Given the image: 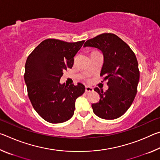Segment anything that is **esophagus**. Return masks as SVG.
<instances>
[{"label": "esophagus", "instance_id": "obj_1", "mask_svg": "<svg viewBox=\"0 0 160 160\" xmlns=\"http://www.w3.org/2000/svg\"><path fill=\"white\" fill-rule=\"evenodd\" d=\"M93 88H91V87L86 86L85 87V92H93Z\"/></svg>", "mask_w": 160, "mask_h": 160}]
</instances>
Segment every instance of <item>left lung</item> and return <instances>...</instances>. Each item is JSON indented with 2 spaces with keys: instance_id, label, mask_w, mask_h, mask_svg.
Wrapping results in <instances>:
<instances>
[{
  "instance_id": "8db88e82",
  "label": "left lung",
  "mask_w": 160,
  "mask_h": 160,
  "mask_svg": "<svg viewBox=\"0 0 160 160\" xmlns=\"http://www.w3.org/2000/svg\"><path fill=\"white\" fill-rule=\"evenodd\" d=\"M102 51L104 63L100 72L108 80L106 92L94 88L99 94V102L92 104L99 118L112 120L119 118L131 106L137 93L140 72L133 51L118 36L104 33L89 39L83 46Z\"/></svg>"
}]
</instances>
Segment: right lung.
Listing matches in <instances>:
<instances>
[{"label":"right lung","mask_w":160,"mask_h":160,"mask_svg":"<svg viewBox=\"0 0 160 160\" xmlns=\"http://www.w3.org/2000/svg\"><path fill=\"white\" fill-rule=\"evenodd\" d=\"M85 41L70 43L48 39L28 56L24 78L34 109L51 123H63L73 116L75 100L85 92L82 83L61 84L63 71L73 66L74 56Z\"/></svg>","instance_id":"obj_1"}]
</instances>
